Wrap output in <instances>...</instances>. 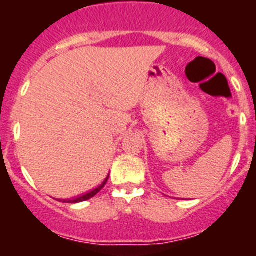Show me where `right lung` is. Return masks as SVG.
Listing matches in <instances>:
<instances>
[{"mask_svg": "<svg viewBox=\"0 0 256 256\" xmlns=\"http://www.w3.org/2000/svg\"><path fill=\"white\" fill-rule=\"evenodd\" d=\"M108 176L105 178V180H104V182L101 183L100 186L97 187V188L92 190L91 192H88V194H86V195L79 196V198H73V200H68V202H69V204H76V202H82V201L90 200V198H94V195H97V194H98V192H100L101 190L104 188V186H105V184H106V182H108Z\"/></svg>", "mask_w": 256, "mask_h": 256, "instance_id": "obj_1", "label": "right lung"}]
</instances>
